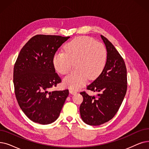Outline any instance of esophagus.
<instances>
[{
    "label": "esophagus",
    "instance_id": "1",
    "mask_svg": "<svg viewBox=\"0 0 149 149\" xmlns=\"http://www.w3.org/2000/svg\"><path fill=\"white\" fill-rule=\"evenodd\" d=\"M69 93H70V94H75L77 93V92L76 91H75V90H74V89H69Z\"/></svg>",
    "mask_w": 149,
    "mask_h": 149
}]
</instances>
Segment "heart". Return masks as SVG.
<instances>
[{"mask_svg":"<svg viewBox=\"0 0 149 149\" xmlns=\"http://www.w3.org/2000/svg\"><path fill=\"white\" fill-rule=\"evenodd\" d=\"M107 59L105 46L89 36L77 37L68 42L64 52L57 51L53 57V65L58 72L68 74L75 62L74 72L63 79L64 85L78 89L85 85L88 78L94 80L104 69Z\"/></svg>","mask_w":149,"mask_h":149,"instance_id":"heart-1","label":"heart"}]
</instances>
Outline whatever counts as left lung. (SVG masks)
I'll return each instance as SVG.
<instances>
[{
    "label": "left lung",
    "instance_id": "8db88e82",
    "mask_svg": "<svg viewBox=\"0 0 149 149\" xmlns=\"http://www.w3.org/2000/svg\"><path fill=\"white\" fill-rule=\"evenodd\" d=\"M107 51L106 65L100 75L86 89L97 93L89 95L81 92L83 101L80 107L83 121L100 125L111 120L118 112L127 89V68L124 59L108 39L101 35Z\"/></svg>",
    "mask_w": 149,
    "mask_h": 149
}]
</instances>
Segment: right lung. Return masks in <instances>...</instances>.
I'll return each instance as SVG.
<instances>
[{
  "mask_svg": "<svg viewBox=\"0 0 149 149\" xmlns=\"http://www.w3.org/2000/svg\"><path fill=\"white\" fill-rule=\"evenodd\" d=\"M69 36L37 35L20 51L13 70L15 95L22 111L33 122L46 125L55 121L69 90L54 91L61 82L55 72L53 57Z\"/></svg>",
  "mask_w": 149,
  "mask_h": 149,
  "instance_id": "1",
  "label": "right lung"
}]
</instances>
